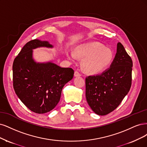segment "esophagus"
Instances as JSON below:
<instances>
[{
    "mask_svg": "<svg viewBox=\"0 0 147 147\" xmlns=\"http://www.w3.org/2000/svg\"><path fill=\"white\" fill-rule=\"evenodd\" d=\"M81 76V74H80L78 71H76L74 72V76L75 77H78V76Z\"/></svg>",
    "mask_w": 147,
    "mask_h": 147,
    "instance_id": "obj_1",
    "label": "esophagus"
}]
</instances>
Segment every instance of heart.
I'll return each mask as SVG.
<instances>
[{"label":"heart","instance_id":"heart-1","mask_svg":"<svg viewBox=\"0 0 147 147\" xmlns=\"http://www.w3.org/2000/svg\"><path fill=\"white\" fill-rule=\"evenodd\" d=\"M79 56L84 59L82 67L86 72L97 73L109 67L113 59V52L98 42H90L79 46L76 49ZM67 55L71 60L76 58L74 51H67Z\"/></svg>","mask_w":147,"mask_h":147}]
</instances>
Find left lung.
Returning <instances> with one entry per match:
<instances>
[{"instance_id":"obj_1","label":"left lung","mask_w":147,"mask_h":147,"mask_svg":"<svg viewBox=\"0 0 147 147\" xmlns=\"http://www.w3.org/2000/svg\"><path fill=\"white\" fill-rule=\"evenodd\" d=\"M132 61L121 42L109 68L86 79V96L92 111L106 115L120 105L129 92L132 82Z\"/></svg>"}]
</instances>
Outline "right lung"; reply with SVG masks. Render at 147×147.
<instances>
[{
	"label": "right lung",
	"mask_w": 147,
	"mask_h": 147,
	"mask_svg": "<svg viewBox=\"0 0 147 147\" xmlns=\"http://www.w3.org/2000/svg\"><path fill=\"white\" fill-rule=\"evenodd\" d=\"M40 47L52 48L53 46L35 39L23 47L13 61V81L15 93L24 105L35 113H45L59 103L62 88L73 79L74 70L51 61L36 62L33 49Z\"/></svg>",
	"instance_id": "right-lung-1"
}]
</instances>
